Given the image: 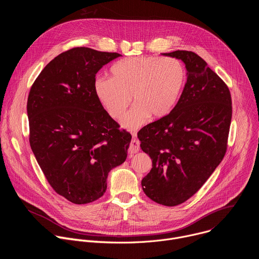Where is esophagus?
<instances>
[{
    "label": "esophagus",
    "instance_id": "esophagus-1",
    "mask_svg": "<svg viewBox=\"0 0 259 259\" xmlns=\"http://www.w3.org/2000/svg\"><path fill=\"white\" fill-rule=\"evenodd\" d=\"M140 150V146H139V142L134 138L132 139V141L130 142V145H129V149H128V153L129 155H134L136 153H138Z\"/></svg>",
    "mask_w": 259,
    "mask_h": 259
}]
</instances>
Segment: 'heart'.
<instances>
[{
  "instance_id": "heart-1",
  "label": "heart",
  "mask_w": 259,
  "mask_h": 259,
  "mask_svg": "<svg viewBox=\"0 0 259 259\" xmlns=\"http://www.w3.org/2000/svg\"><path fill=\"white\" fill-rule=\"evenodd\" d=\"M112 79L97 77L94 92L110 118L120 121L131 104L135 106L124 119V126L135 129L147 118L167 117L177 105L186 87L188 71L176 58L159 56L128 57L116 62Z\"/></svg>"
}]
</instances>
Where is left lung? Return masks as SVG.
<instances>
[{"label": "left lung", "instance_id": "obj_1", "mask_svg": "<svg viewBox=\"0 0 259 259\" xmlns=\"http://www.w3.org/2000/svg\"><path fill=\"white\" fill-rule=\"evenodd\" d=\"M163 55L184 62L187 84L172 112L137 136L153 161L141 180L142 190L156 203L171 207L194 196L223 161L233 108L229 87L198 54L177 50Z\"/></svg>", "mask_w": 259, "mask_h": 259}]
</instances>
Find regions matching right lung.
<instances>
[{
  "instance_id": "obj_1",
  "label": "right lung",
  "mask_w": 259,
  "mask_h": 259,
  "mask_svg": "<svg viewBox=\"0 0 259 259\" xmlns=\"http://www.w3.org/2000/svg\"><path fill=\"white\" fill-rule=\"evenodd\" d=\"M119 56L69 49L44 67L28 94L31 151L52 189L73 204L102 197L108 172L127 158L131 134L120 129L94 92L97 71Z\"/></svg>"
}]
</instances>
